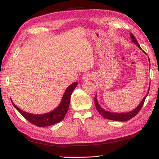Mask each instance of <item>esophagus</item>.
Here are the masks:
<instances>
[{
  "instance_id": "34e87169",
  "label": "esophagus",
  "mask_w": 159,
  "mask_h": 159,
  "mask_svg": "<svg viewBox=\"0 0 159 159\" xmlns=\"http://www.w3.org/2000/svg\"><path fill=\"white\" fill-rule=\"evenodd\" d=\"M93 79V74L90 73H87L83 74V80H90Z\"/></svg>"
}]
</instances>
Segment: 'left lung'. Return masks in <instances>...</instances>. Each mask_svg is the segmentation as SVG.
<instances>
[{"mask_svg": "<svg viewBox=\"0 0 159 159\" xmlns=\"http://www.w3.org/2000/svg\"><path fill=\"white\" fill-rule=\"evenodd\" d=\"M130 38L132 39V42H133L134 43V44H135L138 47V48H140L141 50V47H140V46L139 44V43L137 42L136 38H134V36L133 34H132V33H130ZM142 51L145 54H146V55H147V54L143 50H142ZM148 60H149V62L150 63L149 57H148ZM149 90H150V87H149V88H148V91L147 94L144 96L143 100H141V102H140V104H139V105H138L135 108V109H133V111H129V112H126V113H116V112H111V111H106L105 109H104L102 107H101V106L100 105L98 101V99H97V95L95 96V98H94V100H95V105H96V109H97L98 111V112H99V113L104 118H105V119L111 120H114V121H127V120H130L131 118H133V117L135 116L139 112V111L141 110V108H142V107L143 105V103L145 102V100H146V97L148 96V93H149Z\"/></svg>", "mask_w": 159, "mask_h": 159, "instance_id": "left-lung-1", "label": "left lung"}]
</instances>
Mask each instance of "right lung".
Here are the masks:
<instances>
[{
    "mask_svg": "<svg viewBox=\"0 0 159 159\" xmlns=\"http://www.w3.org/2000/svg\"><path fill=\"white\" fill-rule=\"evenodd\" d=\"M78 85L77 82H74L71 84L70 86L67 87L65 92L63 93L62 99L61 100L59 105L57 106L55 109L50 111L48 113L43 114H33L25 112V111L20 109V108L17 107L16 104L13 102L11 100L13 106L18 111V112L28 120L29 122L39 127L49 126L51 125L55 124L57 123L60 122L65 117L66 114L67 110L69 109L71 95L73 92L74 89Z\"/></svg>",
    "mask_w": 159,
    "mask_h": 159,
    "instance_id": "right-lung-1",
    "label": "right lung"
}]
</instances>
